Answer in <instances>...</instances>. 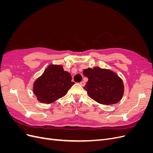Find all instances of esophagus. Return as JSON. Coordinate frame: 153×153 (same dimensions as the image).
Segmentation results:
<instances>
[{"mask_svg":"<svg viewBox=\"0 0 153 153\" xmlns=\"http://www.w3.org/2000/svg\"><path fill=\"white\" fill-rule=\"evenodd\" d=\"M80 84L82 86H84L85 85V82H80Z\"/></svg>","mask_w":153,"mask_h":153,"instance_id":"esophagus-1","label":"esophagus"}]
</instances>
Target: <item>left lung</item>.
I'll use <instances>...</instances> for the list:
<instances>
[{
	"label": "left lung",
	"instance_id": "8db88e82",
	"mask_svg": "<svg viewBox=\"0 0 153 153\" xmlns=\"http://www.w3.org/2000/svg\"><path fill=\"white\" fill-rule=\"evenodd\" d=\"M88 78L84 89L91 98L102 105H113L121 100L124 92L123 80L108 69L95 67L84 69Z\"/></svg>",
	"mask_w": 153,
	"mask_h": 153
}]
</instances>
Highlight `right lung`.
<instances>
[{
    "label": "right lung",
    "mask_w": 153,
    "mask_h": 153,
    "mask_svg": "<svg viewBox=\"0 0 153 153\" xmlns=\"http://www.w3.org/2000/svg\"><path fill=\"white\" fill-rule=\"evenodd\" d=\"M62 66L50 65L34 84V93L41 103H51L62 98L75 83Z\"/></svg>",
    "instance_id": "1"
}]
</instances>
